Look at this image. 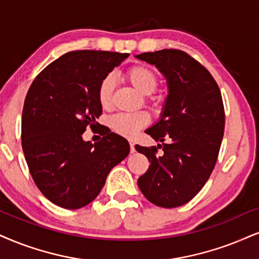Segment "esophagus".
Masks as SVG:
<instances>
[{
  "mask_svg": "<svg viewBox=\"0 0 259 259\" xmlns=\"http://www.w3.org/2000/svg\"><path fill=\"white\" fill-rule=\"evenodd\" d=\"M130 148H131V152H135L136 151V149H135V142H133V140H130Z\"/></svg>",
  "mask_w": 259,
  "mask_h": 259,
  "instance_id": "1",
  "label": "esophagus"
}]
</instances>
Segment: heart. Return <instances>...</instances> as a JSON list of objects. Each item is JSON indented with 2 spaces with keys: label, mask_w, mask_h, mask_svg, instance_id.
Returning a JSON list of instances; mask_svg holds the SVG:
<instances>
[{
  "label": "heart",
  "mask_w": 259,
  "mask_h": 259,
  "mask_svg": "<svg viewBox=\"0 0 259 259\" xmlns=\"http://www.w3.org/2000/svg\"><path fill=\"white\" fill-rule=\"evenodd\" d=\"M124 78L137 91L143 95H150L156 90L158 85V76L152 68L146 65H135L124 72ZM115 81L113 75H105L97 89V100L102 108L108 109L111 105ZM150 117L144 111L139 113H120L110 117L109 124L117 135L123 137H133L149 124Z\"/></svg>",
  "instance_id": "heart-1"
}]
</instances>
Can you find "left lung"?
Segmentation results:
<instances>
[{"label": "left lung", "instance_id": "obj_1", "mask_svg": "<svg viewBox=\"0 0 259 259\" xmlns=\"http://www.w3.org/2000/svg\"><path fill=\"white\" fill-rule=\"evenodd\" d=\"M136 57L157 67L168 85L161 117L145 131L162 142L163 154L156 155L159 145H136L150 162L138 186L155 205H184L202 190L218 161L225 130L221 91L205 67L181 50L163 49Z\"/></svg>", "mask_w": 259, "mask_h": 259}]
</instances>
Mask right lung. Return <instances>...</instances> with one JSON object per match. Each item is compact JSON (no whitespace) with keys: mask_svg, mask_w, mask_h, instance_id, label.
Segmentation results:
<instances>
[{"mask_svg":"<svg viewBox=\"0 0 259 259\" xmlns=\"http://www.w3.org/2000/svg\"><path fill=\"white\" fill-rule=\"evenodd\" d=\"M130 54L76 50L47 66L25 98L21 145L34 184L50 202L80 209L103 188L111 168L130 154L123 137L103 128L100 142L82 139L102 107V79ZM98 124V122H97Z\"/></svg>","mask_w":259,"mask_h":259,"instance_id":"add662e5","label":"right lung"}]
</instances>
